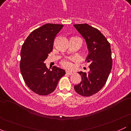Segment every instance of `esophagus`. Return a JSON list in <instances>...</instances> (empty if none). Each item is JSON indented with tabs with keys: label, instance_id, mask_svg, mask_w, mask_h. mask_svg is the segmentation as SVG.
<instances>
[{
	"label": "esophagus",
	"instance_id": "esophagus-1",
	"mask_svg": "<svg viewBox=\"0 0 131 131\" xmlns=\"http://www.w3.org/2000/svg\"><path fill=\"white\" fill-rule=\"evenodd\" d=\"M66 73H67V74H69V75H71V74H72V71H66Z\"/></svg>",
	"mask_w": 131,
	"mask_h": 131
}]
</instances>
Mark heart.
Masks as SVG:
<instances>
[{
  "mask_svg": "<svg viewBox=\"0 0 131 131\" xmlns=\"http://www.w3.org/2000/svg\"><path fill=\"white\" fill-rule=\"evenodd\" d=\"M62 65L64 67L67 68H71L73 67V64H72L68 60H64L63 61Z\"/></svg>",
  "mask_w": 131,
  "mask_h": 131,
  "instance_id": "1",
  "label": "heart"
}]
</instances>
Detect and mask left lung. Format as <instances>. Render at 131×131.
Segmentation results:
<instances>
[{
	"mask_svg": "<svg viewBox=\"0 0 131 131\" xmlns=\"http://www.w3.org/2000/svg\"><path fill=\"white\" fill-rule=\"evenodd\" d=\"M74 26L85 40L88 50L85 60L91 62L88 73H78L82 80L74 88L78 94L89 97L98 92L107 81L112 68L111 47L106 37L94 27L88 24Z\"/></svg>",
	"mask_w": 131,
	"mask_h": 131,
	"instance_id": "obj_1",
	"label": "left lung"
}]
</instances>
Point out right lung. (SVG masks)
Listing matches in <instances>:
<instances>
[{
  "mask_svg": "<svg viewBox=\"0 0 131 131\" xmlns=\"http://www.w3.org/2000/svg\"><path fill=\"white\" fill-rule=\"evenodd\" d=\"M63 25L47 23L34 30L23 44L20 71L24 81L31 91L40 95L53 92L65 71L60 68H47L44 61L53 50L54 39Z\"/></svg>",
  "mask_w": 131,
  "mask_h": 131,
  "instance_id": "obj_1",
  "label": "right lung"
}]
</instances>
